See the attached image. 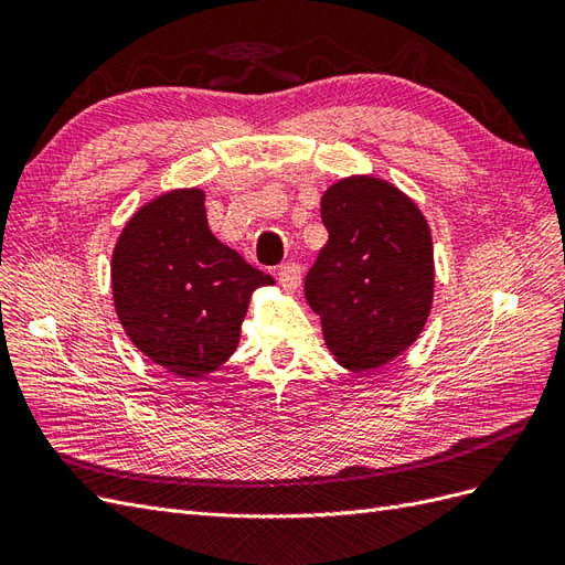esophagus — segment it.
Returning a JSON list of instances; mask_svg holds the SVG:
<instances>
[{
  "label": "esophagus",
  "mask_w": 565,
  "mask_h": 565,
  "mask_svg": "<svg viewBox=\"0 0 565 565\" xmlns=\"http://www.w3.org/2000/svg\"><path fill=\"white\" fill-rule=\"evenodd\" d=\"M278 278H280V285L292 292V289H297L301 285V266L295 264V262L282 264L278 268Z\"/></svg>",
  "instance_id": "1"
}]
</instances>
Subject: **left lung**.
<instances>
[{"mask_svg": "<svg viewBox=\"0 0 565 565\" xmlns=\"http://www.w3.org/2000/svg\"><path fill=\"white\" fill-rule=\"evenodd\" d=\"M328 245L303 292L324 344L351 372L377 370L424 330L434 299L431 231L417 204L374 177L341 179L320 200Z\"/></svg>", "mask_w": 565, "mask_h": 565, "instance_id": "obj_1", "label": "left lung"}]
</instances>
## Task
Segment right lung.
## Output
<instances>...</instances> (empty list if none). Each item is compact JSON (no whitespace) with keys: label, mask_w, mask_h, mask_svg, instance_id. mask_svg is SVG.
<instances>
[{"label":"right lung","mask_w":565,"mask_h":565,"mask_svg":"<svg viewBox=\"0 0 565 565\" xmlns=\"http://www.w3.org/2000/svg\"><path fill=\"white\" fill-rule=\"evenodd\" d=\"M259 285L273 278L216 241L200 188L143 204L113 252L119 322L136 349L183 380L228 361Z\"/></svg>","instance_id":"add662e5"}]
</instances>
